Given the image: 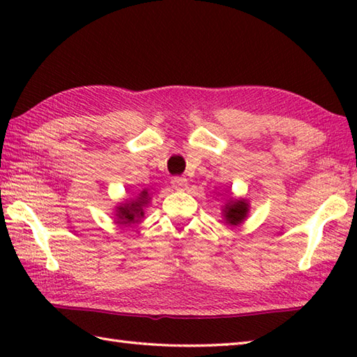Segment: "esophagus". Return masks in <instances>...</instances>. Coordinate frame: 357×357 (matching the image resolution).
I'll use <instances>...</instances> for the list:
<instances>
[{"label":"esophagus","instance_id":"34e87169","mask_svg":"<svg viewBox=\"0 0 357 357\" xmlns=\"http://www.w3.org/2000/svg\"><path fill=\"white\" fill-rule=\"evenodd\" d=\"M188 185L187 179L185 178H181V176H174L172 179V187L174 188V190H185Z\"/></svg>","mask_w":357,"mask_h":357}]
</instances>
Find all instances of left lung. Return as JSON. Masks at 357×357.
I'll return each mask as SVG.
<instances>
[{"mask_svg": "<svg viewBox=\"0 0 357 357\" xmlns=\"http://www.w3.org/2000/svg\"><path fill=\"white\" fill-rule=\"evenodd\" d=\"M248 213V202L245 199H233L225 204L222 215L227 224L230 225H238L247 218Z\"/></svg>", "mask_w": 357, "mask_h": 357, "instance_id": "obj_1", "label": "left lung"}]
</instances>
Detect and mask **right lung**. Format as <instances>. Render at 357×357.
I'll use <instances>...</instances> for the list:
<instances>
[{
    "label": "right lung",
    "mask_w": 357,
    "mask_h": 357,
    "mask_svg": "<svg viewBox=\"0 0 357 357\" xmlns=\"http://www.w3.org/2000/svg\"><path fill=\"white\" fill-rule=\"evenodd\" d=\"M149 201L150 198H149L147 190H142L138 196H136V199L127 201L123 204V206L116 207L118 222L126 224V225L139 222V219L144 218V207L147 206Z\"/></svg>",
    "instance_id": "obj_1"
}]
</instances>
